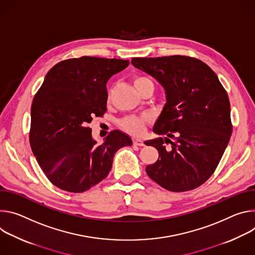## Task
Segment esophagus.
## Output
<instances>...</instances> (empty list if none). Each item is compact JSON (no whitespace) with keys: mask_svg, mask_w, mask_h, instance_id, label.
<instances>
[{"mask_svg":"<svg viewBox=\"0 0 255 255\" xmlns=\"http://www.w3.org/2000/svg\"><path fill=\"white\" fill-rule=\"evenodd\" d=\"M132 143H133V145H135V146H139V147H142V146H144V145H145L144 140H143V139H140V138H133V139H132Z\"/></svg>","mask_w":255,"mask_h":255,"instance_id":"1","label":"esophagus"}]
</instances>
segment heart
<instances>
[{
    "instance_id": "b5f03b06",
    "label": "heart",
    "mask_w": 255,
    "mask_h": 255,
    "mask_svg": "<svg viewBox=\"0 0 255 255\" xmlns=\"http://www.w3.org/2000/svg\"><path fill=\"white\" fill-rule=\"evenodd\" d=\"M133 85L138 91L140 88L144 87L147 84H153L152 81L143 75H136L133 77ZM149 122L147 116H128L122 119L119 122V126L125 131L133 134L139 135L142 134L146 128V125Z\"/></svg>"
}]
</instances>
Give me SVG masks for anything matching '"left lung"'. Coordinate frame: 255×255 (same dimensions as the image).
Masks as SVG:
<instances>
[{"label": "left lung", "mask_w": 255, "mask_h": 255, "mask_svg": "<svg viewBox=\"0 0 255 255\" xmlns=\"http://www.w3.org/2000/svg\"><path fill=\"white\" fill-rule=\"evenodd\" d=\"M131 64L154 77L166 92L167 102L153 128L165 137L145 142L159 153L146 167L147 174L174 192L201 186L215 172L232 134L227 92L216 73L191 56L132 58Z\"/></svg>", "instance_id": "1"}]
</instances>
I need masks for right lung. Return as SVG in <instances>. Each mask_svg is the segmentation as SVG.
Instances as JSON below:
<instances>
[{"instance_id": "add662e5", "label": "right lung", "mask_w": 255, "mask_h": 255, "mask_svg": "<svg viewBox=\"0 0 255 255\" xmlns=\"http://www.w3.org/2000/svg\"><path fill=\"white\" fill-rule=\"evenodd\" d=\"M128 60L84 55L54 65L31 106L29 142L47 179L69 192L86 191L109 173L115 154L131 139L113 130L97 145L88 125L102 117L106 83L125 70Z\"/></svg>"}]
</instances>
